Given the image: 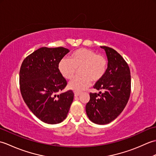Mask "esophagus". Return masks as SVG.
<instances>
[{
	"mask_svg": "<svg viewBox=\"0 0 156 156\" xmlns=\"http://www.w3.org/2000/svg\"><path fill=\"white\" fill-rule=\"evenodd\" d=\"M80 92H74V97H78V96L80 95Z\"/></svg>",
	"mask_w": 156,
	"mask_h": 156,
	"instance_id": "34e87169",
	"label": "esophagus"
}]
</instances>
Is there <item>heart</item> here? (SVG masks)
Masks as SVG:
<instances>
[{
    "instance_id": "1",
    "label": "heart",
    "mask_w": 156,
    "mask_h": 156,
    "mask_svg": "<svg viewBox=\"0 0 156 156\" xmlns=\"http://www.w3.org/2000/svg\"><path fill=\"white\" fill-rule=\"evenodd\" d=\"M107 62L104 56L98 55L91 49L80 48L69 56V59L63 58L58 64V69L66 79H70L79 68L80 76L69 81L68 88L76 92L87 89L92 80L98 81L104 76L107 69Z\"/></svg>"
}]
</instances>
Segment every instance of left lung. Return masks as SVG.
Wrapping results in <instances>:
<instances>
[{"instance_id": "1", "label": "left lung", "mask_w": 156, "mask_h": 156, "mask_svg": "<svg viewBox=\"0 0 156 156\" xmlns=\"http://www.w3.org/2000/svg\"><path fill=\"white\" fill-rule=\"evenodd\" d=\"M108 59L104 76L93 88L103 93H90L86 106L89 119L98 125H106L117 118L127 104L131 93V75L129 66L115 49L101 46Z\"/></svg>"}]
</instances>
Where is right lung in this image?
<instances>
[{"instance_id":"1","label":"right lung","mask_w":156,"mask_h":156,"mask_svg":"<svg viewBox=\"0 0 156 156\" xmlns=\"http://www.w3.org/2000/svg\"><path fill=\"white\" fill-rule=\"evenodd\" d=\"M69 52L62 47H44L23 60L19 72L20 90L26 105L36 117L48 124H58L67 117L74 92L60 94L67 82L58 69L59 61Z\"/></svg>"}]
</instances>
